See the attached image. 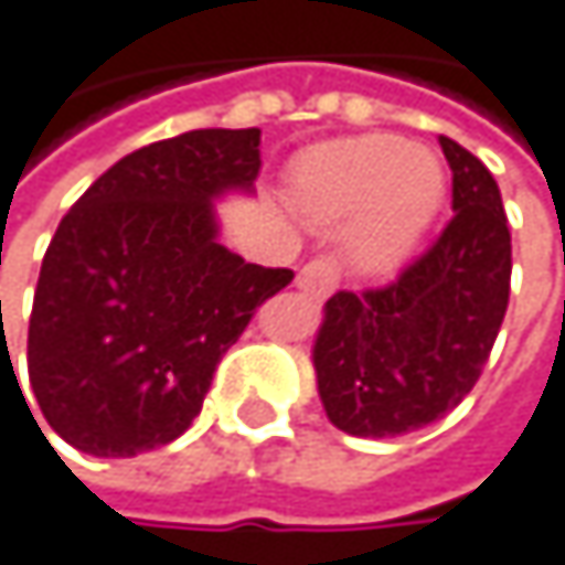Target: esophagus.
Segmentation results:
<instances>
[{
  "instance_id": "esophagus-1",
  "label": "esophagus",
  "mask_w": 565,
  "mask_h": 565,
  "mask_svg": "<svg viewBox=\"0 0 565 565\" xmlns=\"http://www.w3.org/2000/svg\"><path fill=\"white\" fill-rule=\"evenodd\" d=\"M338 285H341V264L334 254H321V257L308 260L298 274V288L315 298H328Z\"/></svg>"
}]
</instances>
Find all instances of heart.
Masks as SVG:
<instances>
[{
	"mask_svg": "<svg viewBox=\"0 0 565 565\" xmlns=\"http://www.w3.org/2000/svg\"><path fill=\"white\" fill-rule=\"evenodd\" d=\"M447 194L434 151L397 135L324 145L298 174V207L321 227H348V254L364 270L394 267L427 231Z\"/></svg>",
	"mask_w": 565,
	"mask_h": 565,
	"instance_id": "1",
	"label": "heart"
}]
</instances>
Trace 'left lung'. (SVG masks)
<instances>
[{
	"label": "left lung",
	"mask_w": 565,
	"mask_h": 565,
	"mask_svg": "<svg viewBox=\"0 0 565 565\" xmlns=\"http://www.w3.org/2000/svg\"><path fill=\"white\" fill-rule=\"evenodd\" d=\"M454 217L397 280L338 291L315 344L331 424L384 440L450 414L480 381L510 305L513 247L490 168L440 135Z\"/></svg>",
	"instance_id": "1"
}]
</instances>
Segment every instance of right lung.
<instances>
[{"mask_svg":"<svg viewBox=\"0 0 565 565\" xmlns=\"http://www.w3.org/2000/svg\"><path fill=\"white\" fill-rule=\"evenodd\" d=\"M257 145L260 128L151 141L62 217L29 318V384L75 450L135 457L181 437L224 351L295 280L217 244L211 198L250 191Z\"/></svg>","mask_w":565,"mask_h":565,"instance_id":"add662e5","label":"right lung"}]
</instances>
